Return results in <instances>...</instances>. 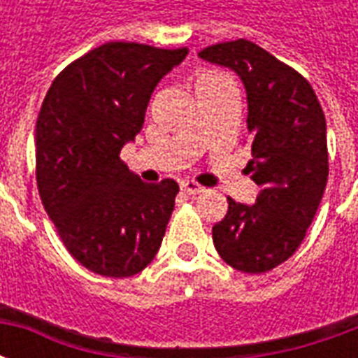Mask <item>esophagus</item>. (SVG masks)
I'll list each match as a JSON object with an SVG mask.
<instances>
[{
  "instance_id": "obj_1",
  "label": "esophagus",
  "mask_w": 358,
  "mask_h": 358,
  "mask_svg": "<svg viewBox=\"0 0 358 358\" xmlns=\"http://www.w3.org/2000/svg\"><path fill=\"white\" fill-rule=\"evenodd\" d=\"M180 187H182V192L187 195H199L205 192V187L199 186L197 182H194V180H186V182H182L180 184Z\"/></svg>"
}]
</instances>
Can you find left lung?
Returning <instances> with one entry per match:
<instances>
[{
    "instance_id": "8db88e82",
    "label": "left lung",
    "mask_w": 358,
    "mask_h": 358,
    "mask_svg": "<svg viewBox=\"0 0 358 358\" xmlns=\"http://www.w3.org/2000/svg\"><path fill=\"white\" fill-rule=\"evenodd\" d=\"M199 57L232 69L245 86L253 157L248 171L259 186L255 205L228 197L213 241L232 268L268 272L297 251L326 189L324 110L297 71L249 40L215 43Z\"/></svg>"
}]
</instances>
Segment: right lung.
Returning <instances> with one entry per match:
<instances>
[{"mask_svg": "<svg viewBox=\"0 0 358 358\" xmlns=\"http://www.w3.org/2000/svg\"><path fill=\"white\" fill-rule=\"evenodd\" d=\"M186 48L109 42L63 69L36 122V182L69 253L88 270L128 278L161 248L178 184H145L120 161L155 86Z\"/></svg>", "mask_w": 358, "mask_h": 358, "instance_id": "right-lung-1", "label": "right lung"}]
</instances>
